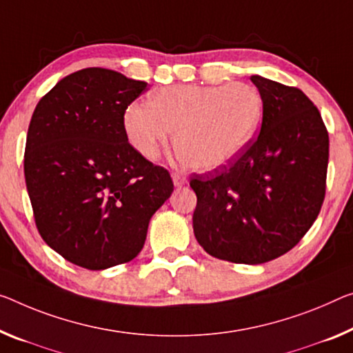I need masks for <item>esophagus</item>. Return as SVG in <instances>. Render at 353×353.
<instances>
[{
  "label": "esophagus",
  "mask_w": 353,
  "mask_h": 353,
  "mask_svg": "<svg viewBox=\"0 0 353 353\" xmlns=\"http://www.w3.org/2000/svg\"><path fill=\"white\" fill-rule=\"evenodd\" d=\"M172 180H173V184H175V186H183V184L186 183V176L181 175L180 172H173L172 173Z\"/></svg>",
  "instance_id": "1"
}]
</instances>
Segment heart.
<instances>
[{
	"label": "heart",
	"mask_w": 353,
	"mask_h": 353,
	"mask_svg": "<svg viewBox=\"0 0 353 353\" xmlns=\"http://www.w3.org/2000/svg\"><path fill=\"white\" fill-rule=\"evenodd\" d=\"M263 99L256 86L173 85L132 102L123 115L128 142L154 159L173 132V146L189 169L210 172L229 164L256 137Z\"/></svg>",
	"instance_id": "obj_1"
}]
</instances>
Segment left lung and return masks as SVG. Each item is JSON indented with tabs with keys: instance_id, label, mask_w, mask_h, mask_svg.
Masks as SVG:
<instances>
[{
	"instance_id": "8db88e82",
	"label": "left lung",
	"mask_w": 353,
	"mask_h": 353,
	"mask_svg": "<svg viewBox=\"0 0 353 353\" xmlns=\"http://www.w3.org/2000/svg\"><path fill=\"white\" fill-rule=\"evenodd\" d=\"M263 99L259 135L213 172L191 178L194 235L210 256L259 265L289 252L325 199L328 132L301 90L252 75Z\"/></svg>"
}]
</instances>
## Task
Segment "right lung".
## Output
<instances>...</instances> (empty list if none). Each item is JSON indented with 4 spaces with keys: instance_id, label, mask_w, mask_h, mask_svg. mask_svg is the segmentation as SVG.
Instances as JSON below:
<instances>
[{
    "instance_id": "obj_1",
    "label": "right lung",
    "mask_w": 353,
    "mask_h": 353,
    "mask_svg": "<svg viewBox=\"0 0 353 353\" xmlns=\"http://www.w3.org/2000/svg\"><path fill=\"white\" fill-rule=\"evenodd\" d=\"M146 85L86 68L59 80L31 117L23 167L36 227L53 251L82 268L137 257L151 216L173 192L169 172L124 134V110Z\"/></svg>"
}]
</instances>
